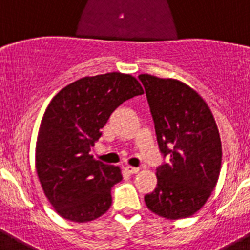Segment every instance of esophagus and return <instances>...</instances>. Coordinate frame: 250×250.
<instances>
[{"label": "esophagus", "mask_w": 250, "mask_h": 250, "mask_svg": "<svg viewBox=\"0 0 250 250\" xmlns=\"http://www.w3.org/2000/svg\"><path fill=\"white\" fill-rule=\"evenodd\" d=\"M125 170H126L129 174H138L139 171H140V169H139V167H125Z\"/></svg>", "instance_id": "34e87169"}]
</instances>
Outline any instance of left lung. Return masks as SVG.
<instances>
[{
  "mask_svg": "<svg viewBox=\"0 0 250 250\" xmlns=\"http://www.w3.org/2000/svg\"><path fill=\"white\" fill-rule=\"evenodd\" d=\"M155 123L159 147L169 164L156 169L155 190L145 204L165 219L194 215L215 188L222 167V141L211 110L190 86L175 79L139 75Z\"/></svg>",
  "mask_w": 250,
  "mask_h": 250,
  "instance_id": "obj_1",
  "label": "left lung"
}]
</instances>
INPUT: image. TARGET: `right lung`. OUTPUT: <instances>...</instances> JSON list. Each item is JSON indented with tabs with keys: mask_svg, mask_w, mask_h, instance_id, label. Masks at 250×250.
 <instances>
[{
	"mask_svg": "<svg viewBox=\"0 0 250 250\" xmlns=\"http://www.w3.org/2000/svg\"><path fill=\"white\" fill-rule=\"evenodd\" d=\"M144 94L129 74L86 76L60 90L40 124L35 165L42 190L63 219L87 223L111 207L121 169L95 160L90 150L118 106Z\"/></svg>",
	"mask_w": 250,
	"mask_h": 250,
	"instance_id": "right-lung-1",
	"label": "right lung"
}]
</instances>
